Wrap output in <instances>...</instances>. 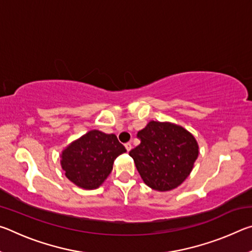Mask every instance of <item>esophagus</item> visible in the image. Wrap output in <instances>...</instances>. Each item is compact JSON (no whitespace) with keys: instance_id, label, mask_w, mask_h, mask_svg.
<instances>
[{"instance_id":"1","label":"esophagus","mask_w":252,"mask_h":252,"mask_svg":"<svg viewBox=\"0 0 252 252\" xmlns=\"http://www.w3.org/2000/svg\"><path fill=\"white\" fill-rule=\"evenodd\" d=\"M125 147H126V151H127V152H129V151L131 150V149H132V146H131V143H130V142L126 143V144H125Z\"/></svg>"}]
</instances>
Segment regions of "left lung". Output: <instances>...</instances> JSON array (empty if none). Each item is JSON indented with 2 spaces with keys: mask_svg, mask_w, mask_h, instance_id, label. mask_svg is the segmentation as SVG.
I'll return each instance as SVG.
<instances>
[{
  "mask_svg": "<svg viewBox=\"0 0 252 252\" xmlns=\"http://www.w3.org/2000/svg\"><path fill=\"white\" fill-rule=\"evenodd\" d=\"M141 143L129 152L143 182L157 191H170L189 177L199 155L194 136L170 122L150 121L138 132Z\"/></svg>",
  "mask_w": 252,
  "mask_h": 252,
  "instance_id": "obj_1",
  "label": "left lung"
}]
</instances>
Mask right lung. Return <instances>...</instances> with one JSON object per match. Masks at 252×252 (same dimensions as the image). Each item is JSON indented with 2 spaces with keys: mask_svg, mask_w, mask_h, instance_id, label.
Masks as SVG:
<instances>
[{
  "mask_svg": "<svg viewBox=\"0 0 252 252\" xmlns=\"http://www.w3.org/2000/svg\"><path fill=\"white\" fill-rule=\"evenodd\" d=\"M126 148L116 134L91 130L70 143L61 153L65 177L87 190L99 188L113 169V162Z\"/></svg>",
  "mask_w": 252,
  "mask_h": 252,
  "instance_id": "add662e5",
  "label": "right lung"
}]
</instances>
